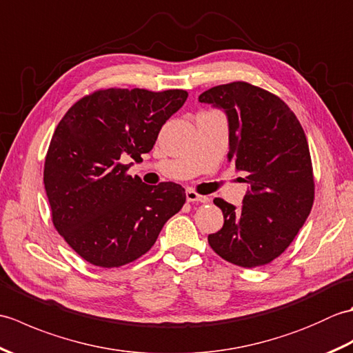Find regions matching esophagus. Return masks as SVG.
<instances>
[{
    "label": "esophagus",
    "mask_w": 353,
    "mask_h": 353,
    "mask_svg": "<svg viewBox=\"0 0 353 353\" xmlns=\"http://www.w3.org/2000/svg\"><path fill=\"white\" fill-rule=\"evenodd\" d=\"M186 200L191 201V203H208L209 201L206 196H200V194L194 190H186Z\"/></svg>",
    "instance_id": "obj_1"
}]
</instances>
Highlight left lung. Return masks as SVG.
Wrapping results in <instances>:
<instances>
[{"instance_id":"obj_1","label":"left lung","mask_w":353,"mask_h":353,"mask_svg":"<svg viewBox=\"0 0 353 353\" xmlns=\"http://www.w3.org/2000/svg\"><path fill=\"white\" fill-rule=\"evenodd\" d=\"M200 103L223 109L229 121L228 159L247 174L243 206L223 199V228L208 236L212 250L232 264H270L292 243L314 203L308 141L279 97L247 81L208 89Z\"/></svg>"}]
</instances>
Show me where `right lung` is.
<instances>
[{
  "mask_svg": "<svg viewBox=\"0 0 353 353\" xmlns=\"http://www.w3.org/2000/svg\"><path fill=\"white\" fill-rule=\"evenodd\" d=\"M188 99L183 89H100L80 99L57 124L43 165L56 230L89 264L137 261L181 211V185H145L127 170L153 148L162 125Z\"/></svg>",
  "mask_w": 353,
  "mask_h": 353,
  "instance_id": "add662e5",
  "label": "right lung"
}]
</instances>
